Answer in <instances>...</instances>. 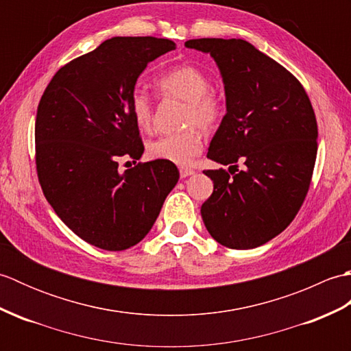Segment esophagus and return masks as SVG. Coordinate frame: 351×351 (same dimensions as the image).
Returning <instances> with one entry per match:
<instances>
[{
  "label": "esophagus",
  "mask_w": 351,
  "mask_h": 351,
  "mask_svg": "<svg viewBox=\"0 0 351 351\" xmlns=\"http://www.w3.org/2000/svg\"><path fill=\"white\" fill-rule=\"evenodd\" d=\"M180 175H181V178H187V176L195 175V170L189 169V167H181L180 169Z\"/></svg>",
  "instance_id": "obj_1"
}]
</instances>
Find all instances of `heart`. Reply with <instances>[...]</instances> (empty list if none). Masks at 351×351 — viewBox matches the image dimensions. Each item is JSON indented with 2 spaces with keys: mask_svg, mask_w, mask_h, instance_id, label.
I'll list each match as a JSON object with an SVG mask.
<instances>
[{
  "mask_svg": "<svg viewBox=\"0 0 351 351\" xmlns=\"http://www.w3.org/2000/svg\"><path fill=\"white\" fill-rule=\"evenodd\" d=\"M211 81L206 73L193 64H181L164 72L154 81L156 95L162 99L176 98L185 101L184 125L187 130L164 134L149 143V155L158 160L185 166L190 164L204 146L202 134L197 127L211 131L223 116V106L211 88ZM130 110L134 122L141 131H151L155 119L152 96L145 90H134L130 99ZM197 124V127L194 125Z\"/></svg>",
  "mask_w": 351,
  "mask_h": 351,
  "instance_id": "heart-1",
  "label": "heart"
}]
</instances>
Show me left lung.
Returning a JSON list of instances; mask_svg holds the SVG:
<instances>
[{"instance_id":"8db88e82","label":"left lung","mask_w":351,"mask_h":351,"mask_svg":"<svg viewBox=\"0 0 351 351\" xmlns=\"http://www.w3.org/2000/svg\"><path fill=\"white\" fill-rule=\"evenodd\" d=\"M185 47L214 58L226 93L206 156L230 167L204 170L214 191L200 214L225 247H258L288 228L308 195L318 147L314 108L300 81L249 42L191 39Z\"/></svg>"}]
</instances>
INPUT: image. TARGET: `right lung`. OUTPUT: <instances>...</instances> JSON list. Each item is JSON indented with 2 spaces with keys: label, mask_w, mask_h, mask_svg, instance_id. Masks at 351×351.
<instances>
[{
  "label": "right lung",
  "mask_w": 351,
  "mask_h": 351,
  "mask_svg": "<svg viewBox=\"0 0 351 351\" xmlns=\"http://www.w3.org/2000/svg\"><path fill=\"white\" fill-rule=\"evenodd\" d=\"M158 37H113L49 81L36 116V169L45 197L81 240L117 252L140 243L180 180L173 162L122 158L145 151L130 99L149 62L175 49Z\"/></svg>",
  "instance_id": "add662e5"
}]
</instances>
